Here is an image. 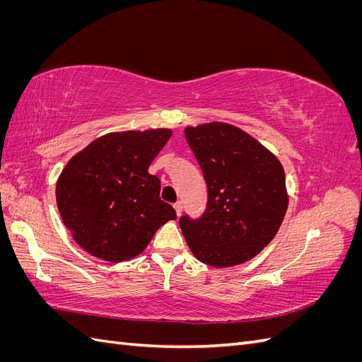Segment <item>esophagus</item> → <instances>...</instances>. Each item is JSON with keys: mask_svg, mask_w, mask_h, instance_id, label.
<instances>
[{"mask_svg": "<svg viewBox=\"0 0 362 362\" xmlns=\"http://www.w3.org/2000/svg\"><path fill=\"white\" fill-rule=\"evenodd\" d=\"M173 208H175V211H177V216H180L181 214V211H182V202H175L173 204Z\"/></svg>", "mask_w": 362, "mask_h": 362, "instance_id": "34e87169", "label": "esophagus"}]
</instances>
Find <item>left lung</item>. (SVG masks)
<instances>
[{
    "mask_svg": "<svg viewBox=\"0 0 362 362\" xmlns=\"http://www.w3.org/2000/svg\"><path fill=\"white\" fill-rule=\"evenodd\" d=\"M208 189L205 213L180 228L193 255L217 269L242 264L264 249L287 213L286 173L275 154L225 122L184 129Z\"/></svg>",
    "mask_w": 362,
    "mask_h": 362,
    "instance_id": "obj_1",
    "label": "left lung"
}]
</instances>
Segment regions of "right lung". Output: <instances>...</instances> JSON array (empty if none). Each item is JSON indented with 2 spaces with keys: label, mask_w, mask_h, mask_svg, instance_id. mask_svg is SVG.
Returning <instances> with one entry per match:
<instances>
[{
  "label": "right lung",
  "mask_w": 362,
  "mask_h": 362,
  "mask_svg": "<svg viewBox=\"0 0 362 362\" xmlns=\"http://www.w3.org/2000/svg\"><path fill=\"white\" fill-rule=\"evenodd\" d=\"M172 129L108 133L75 154L57 180L56 199L72 238L110 262L144 252L157 229L177 218L148 172Z\"/></svg>",
  "instance_id": "add662e5"
}]
</instances>
